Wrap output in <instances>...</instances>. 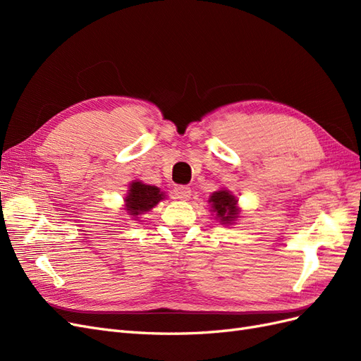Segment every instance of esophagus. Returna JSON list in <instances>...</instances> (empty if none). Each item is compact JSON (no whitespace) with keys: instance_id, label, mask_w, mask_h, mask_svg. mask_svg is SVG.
Listing matches in <instances>:
<instances>
[{"instance_id":"34e87169","label":"esophagus","mask_w":361,"mask_h":361,"mask_svg":"<svg viewBox=\"0 0 361 361\" xmlns=\"http://www.w3.org/2000/svg\"><path fill=\"white\" fill-rule=\"evenodd\" d=\"M173 194L179 200H188L191 197V188L187 185H178V187H174Z\"/></svg>"}]
</instances>
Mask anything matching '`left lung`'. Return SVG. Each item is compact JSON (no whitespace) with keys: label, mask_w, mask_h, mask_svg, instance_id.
Returning <instances> with one entry per match:
<instances>
[{"label":"left lung","mask_w":361,"mask_h":361,"mask_svg":"<svg viewBox=\"0 0 361 361\" xmlns=\"http://www.w3.org/2000/svg\"><path fill=\"white\" fill-rule=\"evenodd\" d=\"M214 212H216V216L224 223H231L238 216L236 212V200L233 195L228 191H216L211 195V200Z\"/></svg>","instance_id":"obj_1"}]
</instances>
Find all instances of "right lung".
<instances>
[{"mask_svg": "<svg viewBox=\"0 0 361 361\" xmlns=\"http://www.w3.org/2000/svg\"><path fill=\"white\" fill-rule=\"evenodd\" d=\"M162 200L159 188L145 185L141 182H133L129 187V194L126 197V209L130 215H140L152 209L158 202Z\"/></svg>", "mask_w": 361, "mask_h": 361, "instance_id": "add662e5", "label": "right lung"}]
</instances>
